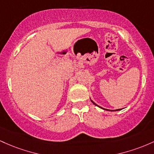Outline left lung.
<instances>
[{"instance_id": "left-lung-1", "label": "left lung", "mask_w": 154, "mask_h": 154, "mask_svg": "<svg viewBox=\"0 0 154 154\" xmlns=\"http://www.w3.org/2000/svg\"><path fill=\"white\" fill-rule=\"evenodd\" d=\"M91 101L92 102V103H93V104H94V105H97V106H98V105H96L95 103H94V102L92 101V100H91ZM99 107H100V106H99ZM100 108H101V107H100ZM103 109H104V110H108V109H105V108H103ZM121 110V109H117V110ZM111 111H112V110H111Z\"/></svg>"}]
</instances>
